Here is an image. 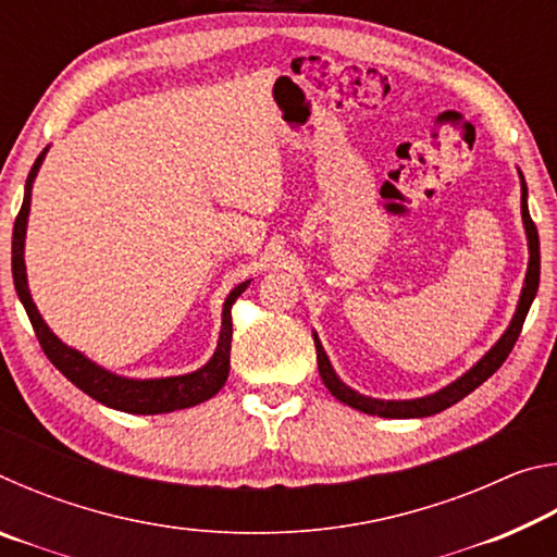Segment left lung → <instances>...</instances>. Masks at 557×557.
I'll list each match as a JSON object with an SVG mask.
<instances>
[{"instance_id": "left-lung-1", "label": "left lung", "mask_w": 557, "mask_h": 557, "mask_svg": "<svg viewBox=\"0 0 557 557\" xmlns=\"http://www.w3.org/2000/svg\"><path fill=\"white\" fill-rule=\"evenodd\" d=\"M518 176H521V215H523V228L528 238V270H525L521 297H518L516 312L511 317V324L506 326L502 338H498V342L488 348V351L479 358L467 373H461L457 381H451L449 385H445V388H440L430 395H422V398H412V400H381V398H371V395H363L354 388H348V385L336 375L322 342H319V336L314 334L319 375H322L324 385L336 400H342L344 405H351V408L361 412L379 414V418H393V420L428 418V414H437L442 410L451 408V405L459 403L461 398H467L471 391H476L479 385H482L486 379H492V375L502 369L506 356L511 354L518 334H521L525 314L533 305L535 292H539V282H541V240H539V231H535V223L531 221V213H528L525 178L521 172H518Z\"/></svg>"}]
</instances>
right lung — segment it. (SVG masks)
<instances>
[{"mask_svg":"<svg viewBox=\"0 0 557 557\" xmlns=\"http://www.w3.org/2000/svg\"><path fill=\"white\" fill-rule=\"evenodd\" d=\"M49 152V147L36 157L29 176H26L24 186V203L18 209V215L14 221L12 233V277L16 295L22 299V305L29 314V322L36 332V338L44 348V354L49 356V361L59 369L65 379H69L75 388H81L92 400L108 405L112 410H122L129 414H159V412H174L184 408H194L203 400L213 398L219 393L231 371V338H233V322H231V307L245 289H248L250 280L240 282L231 289V295L223 301V319H221V334L215 351L209 358V363H203L201 369L184 375H166V379H127V375H117L108 369H102L96 361H90L86 354H81L78 348L63 344L55 336L49 324L44 322V317L36 309L29 280H26V262H24V240H26V223H29L32 211V188L34 178L39 174L44 164V157Z\"/></svg>","mask_w":557,"mask_h":557,"instance_id":"add662e5","label":"right lung"}]
</instances>
